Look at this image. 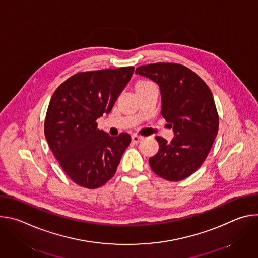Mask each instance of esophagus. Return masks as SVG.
Instances as JSON below:
<instances>
[{
  "mask_svg": "<svg viewBox=\"0 0 258 258\" xmlns=\"http://www.w3.org/2000/svg\"><path fill=\"white\" fill-rule=\"evenodd\" d=\"M143 140H144V137H142V136H139V135H133L132 136V141H133L134 144H138Z\"/></svg>",
  "mask_w": 258,
  "mask_h": 258,
  "instance_id": "1",
  "label": "esophagus"
}]
</instances>
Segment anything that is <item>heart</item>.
I'll use <instances>...</instances> for the list:
<instances>
[{
  "instance_id": "heart-1",
  "label": "heart",
  "mask_w": 258,
  "mask_h": 258,
  "mask_svg": "<svg viewBox=\"0 0 258 258\" xmlns=\"http://www.w3.org/2000/svg\"><path fill=\"white\" fill-rule=\"evenodd\" d=\"M147 84H150L149 82H139L138 84H137V86L136 87H140V86H144V85H147Z\"/></svg>"
}]
</instances>
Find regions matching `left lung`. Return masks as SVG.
Masks as SVG:
<instances>
[{"label": "left lung", "mask_w": 258, "mask_h": 258, "mask_svg": "<svg viewBox=\"0 0 258 258\" xmlns=\"http://www.w3.org/2000/svg\"><path fill=\"white\" fill-rule=\"evenodd\" d=\"M136 75L158 85L161 115L174 133L171 142L155 138L159 150L149 158L150 166L164 179H185L202 165L217 135L218 115L212 93L195 72L176 63L142 65Z\"/></svg>", "instance_id": "8db88e82"}]
</instances>
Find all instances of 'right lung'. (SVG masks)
I'll return each instance as SVG.
<instances>
[{"mask_svg": "<svg viewBox=\"0 0 258 258\" xmlns=\"http://www.w3.org/2000/svg\"><path fill=\"white\" fill-rule=\"evenodd\" d=\"M135 67L80 72L53 94L45 136L65 173L79 186L96 189L116 172L131 143L126 133L109 136L96 120L112 110Z\"/></svg>", "mask_w": 258, "mask_h": 258, "instance_id": "1", "label": "right lung"}]
</instances>
